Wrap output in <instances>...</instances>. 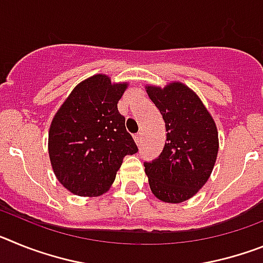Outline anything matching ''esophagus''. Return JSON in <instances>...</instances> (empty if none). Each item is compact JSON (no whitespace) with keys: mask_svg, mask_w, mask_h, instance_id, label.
Segmentation results:
<instances>
[{"mask_svg":"<svg viewBox=\"0 0 263 263\" xmlns=\"http://www.w3.org/2000/svg\"><path fill=\"white\" fill-rule=\"evenodd\" d=\"M141 132H139V133H137V134H134V141H136V143L137 145H139V142H141Z\"/></svg>","mask_w":263,"mask_h":263,"instance_id":"obj_1","label":"esophagus"}]
</instances>
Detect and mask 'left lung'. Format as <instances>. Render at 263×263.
<instances>
[{
  "label": "left lung",
  "instance_id": "1",
  "mask_svg": "<svg viewBox=\"0 0 263 263\" xmlns=\"http://www.w3.org/2000/svg\"><path fill=\"white\" fill-rule=\"evenodd\" d=\"M166 125L164 147L157 159L145 162L153 194L166 203L194 196L210 178L218 152L215 121L200 99L182 83L146 87Z\"/></svg>",
  "mask_w": 263,
  "mask_h": 263
}]
</instances>
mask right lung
<instances>
[{
  "label": "right lung",
  "mask_w": 263,
  "mask_h": 263,
  "mask_svg": "<svg viewBox=\"0 0 263 263\" xmlns=\"http://www.w3.org/2000/svg\"><path fill=\"white\" fill-rule=\"evenodd\" d=\"M126 84L95 75L76 85L58 110L48 153L58 180L72 194L97 196L115 182L125 155L138 152L117 104Z\"/></svg>",
  "instance_id": "1"
}]
</instances>
